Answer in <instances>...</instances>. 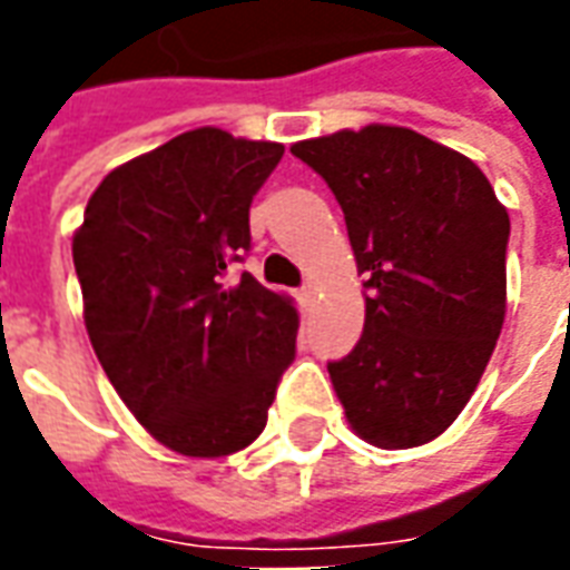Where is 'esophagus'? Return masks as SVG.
I'll list each match as a JSON object with an SVG mask.
<instances>
[{"label": "esophagus", "mask_w": 570, "mask_h": 570, "mask_svg": "<svg viewBox=\"0 0 570 570\" xmlns=\"http://www.w3.org/2000/svg\"><path fill=\"white\" fill-rule=\"evenodd\" d=\"M298 302H302V305H311V302H314V284H305L298 289Z\"/></svg>", "instance_id": "34e87169"}]
</instances>
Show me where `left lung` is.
<instances>
[{"instance_id":"1","label":"left lung","mask_w":570,"mask_h":570,"mask_svg":"<svg viewBox=\"0 0 570 570\" xmlns=\"http://www.w3.org/2000/svg\"><path fill=\"white\" fill-rule=\"evenodd\" d=\"M333 188L366 277V323L326 370L347 424L379 449L449 428L489 366L507 311L510 216L476 164L409 128L302 140Z\"/></svg>"}]
</instances>
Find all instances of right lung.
<instances>
[{"mask_svg":"<svg viewBox=\"0 0 570 570\" xmlns=\"http://www.w3.org/2000/svg\"><path fill=\"white\" fill-rule=\"evenodd\" d=\"M281 158V142L179 134L106 176L72 237L94 354L134 419L188 458L256 440L296 357L293 302L249 272L228 281Z\"/></svg>","mask_w":570,"mask_h":570,"instance_id":"1","label":"right lung"}]
</instances>
